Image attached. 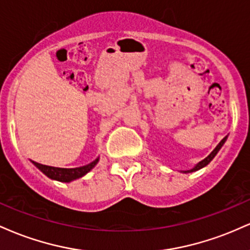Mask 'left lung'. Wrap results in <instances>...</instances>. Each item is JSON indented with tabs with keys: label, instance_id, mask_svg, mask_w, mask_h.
I'll return each mask as SVG.
<instances>
[{
	"label": "left lung",
	"instance_id": "1",
	"mask_svg": "<svg viewBox=\"0 0 250 250\" xmlns=\"http://www.w3.org/2000/svg\"><path fill=\"white\" fill-rule=\"evenodd\" d=\"M227 137H228V136H226V137H225V139H222V141H221V142L219 143V145H217V146H216V147H215V149H214V150H213V151H211V153H210V154H209V155H208V156H207V157H206V159H205V160H202V161H201V162H199V163H197V165H196V166H195V167H193V168H191V169H189V170H182V171H181V173H183V174L193 173V171H197V170H200V169L205 168V167H206V166H207V165H209V163H210V161H211V160H213V159H214V157H215V156H216V154H217V153H219V150H220V149H221V148H222V146H223V145H225V142L227 141Z\"/></svg>",
	"mask_w": 250,
	"mask_h": 250
}]
</instances>
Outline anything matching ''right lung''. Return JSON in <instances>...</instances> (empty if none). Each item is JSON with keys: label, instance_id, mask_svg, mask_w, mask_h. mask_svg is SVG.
<instances>
[{"label": "right lung", "instance_id": "add662e5", "mask_svg": "<svg viewBox=\"0 0 250 250\" xmlns=\"http://www.w3.org/2000/svg\"><path fill=\"white\" fill-rule=\"evenodd\" d=\"M100 161V157L94 160L93 162H90L89 165L82 166V167L77 168H57V167H50V166H44L41 163H37L35 161H31L33 165L36 168H39L45 176H48L51 180L60 181V182H67L69 183L71 181H75L77 179H81L84 176L85 174H88L97 162Z\"/></svg>", "mask_w": 250, "mask_h": 250}]
</instances>
